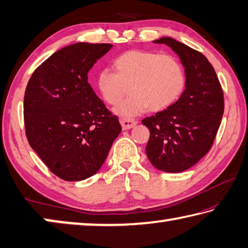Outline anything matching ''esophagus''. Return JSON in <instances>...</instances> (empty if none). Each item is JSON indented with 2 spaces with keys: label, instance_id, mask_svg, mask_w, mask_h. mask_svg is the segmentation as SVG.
Returning a JSON list of instances; mask_svg holds the SVG:
<instances>
[{
  "label": "esophagus",
  "instance_id": "34e87169",
  "mask_svg": "<svg viewBox=\"0 0 248 248\" xmlns=\"http://www.w3.org/2000/svg\"><path fill=\"white\" fill-rule=\"evenodd\" d=\"M138 123L134 119H130V118H121L120 119V124L123 127L124 130L127 129H131L136 125Z\"/></svg>",
  "mask_w": 248,
  "mask_h": 248
}]
</instances>
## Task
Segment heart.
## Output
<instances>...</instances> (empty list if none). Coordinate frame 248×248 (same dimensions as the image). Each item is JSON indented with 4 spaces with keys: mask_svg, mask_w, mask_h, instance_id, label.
<instances>
[{
    "mask_svg": "<svg viewBox=\"0 0 248 248\" xmlns=\"http://www.w3.org/2000/svg\"><path fill=\"white\" fill-rule=\"evenodd\" d=\"M114 73L103 70L96 77V87L103 99L116 106L130 94L116 114L133 117L164 110L177 100L186 85V73L177 58L148 50H129L112 61Z\"/></svg>",
    "mask_w": 248,
    "mask_h": 248,
    "instance_id": "b5f03b06",
    "label": "heart"
}]
</instances>
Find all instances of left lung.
I'll use <instances>...</instances> for the list:
<instances>
[{
  "instance_id": "1",
  "label": "left lung",
  "mask_w": 248,
  "mask_h": 248,
  "mask_svg": "<svg viewBox=\"0 0 248 248\" xmlns=\"http://www.w3.org/2000/svg\"><path fill=\"white\" fill-rule=\"evenodd\" d=\"M165 44L178 54L186 73V90L177 102L142 120L150 130L145 152L157 170L180 173L194 166L215 142L224 111L223 90L202 53L170 37Z\"/></svg>"
}]
</instances>
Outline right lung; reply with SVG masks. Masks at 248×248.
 Here are the masks:
<instances>
[{
	"label": "right lung",
	"instance_id": "obj_1",
	"mask_svg": "<svg viewBox=\"0 0 248 248\" xmlns=\"http://www.w3.org/2000/svg\"><path fill=\"white\" fill-rule=\"evenodd\" d=\"M110 44L78 43L54 52L33 71L24 97L31 149L59 178L78 182L104 164L121 125L98 98L87 73Z\"/></svg>",
	"mask_w": 248,
	"mask_h": 248
}]
</instances>
